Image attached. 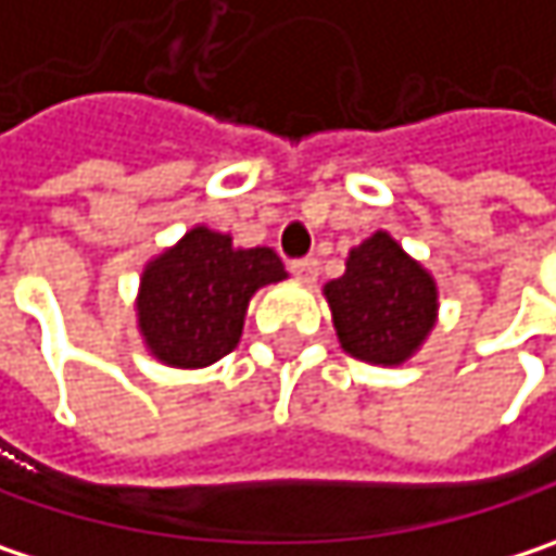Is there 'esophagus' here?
Segmentation results:
<instances>
[{
    "label": "esophagus",
    "mask_w": 556,
    "mask_h": 556,
    "mask_svg": "<svg viewBox=\"0 0 556 556\" xmlns=\"http://www.w3.org/2000/svg\"><path fill=\"white\" fill-rule=\"evenodd\" d=\"M289 270L299 279H305V282H315V277H318V257H295L289 264Z\"/></svg>",
    "instance_id": "1"
}]
</instances>
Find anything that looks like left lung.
<instances>
[{"label": "left lung", "mask_w": 556, "mask_h": 556, "mask_svg": "<svg viewBox=\"0 0 556 556\" xmlns=\"http://www.w3.org/2000/svg\"><path fill=\"white\" fill-rule=\"evenodd\" d=\"M325 295L343 350L366 363H404L435 321V282L384 231L350 254Z\"/></svg>", "instance_id": "1"}]
</instances>
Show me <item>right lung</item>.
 <instances>
[{
    "label": "right lung",
    "instance_id": "add662e5",
    "mask_svg": "<svg viewBox=\"0 0 556 556\" xmlns=\"http://www.w3.org/2000/svg\"><path fill=\"white\" fill-rule=\"evenodd\" d=\"M282 277L270 248L235 251L228 235L193 228L146 267L139 328L168 366H210L235 350L248 299Z\"/></svg>",
    "mask_w": 556,
    "mask_h": 556
}]
</instances>
